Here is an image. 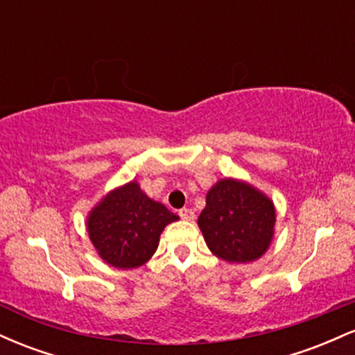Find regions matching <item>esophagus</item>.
Instances as JSON below:
<instances>
[{
	"mask_svg": "<svg viewBox=\"0 0 355 355\" xmlns=\"http://www.w3.org/2000/svg\"><path fill=\"white\" fill-rule=\"evenodd\" d=\"M178 215H180V218H183V220H193L195 218V214L191 209H182L180 211H178Z\"/></svg>",
	"mask_w": 355,
	"mask_h": 355,
	"instance_id": "1",
	"label": "esophagus"
}]
</instances>
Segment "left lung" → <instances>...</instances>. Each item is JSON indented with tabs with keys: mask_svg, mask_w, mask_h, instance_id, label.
I'll use <instances>...</instances> for the list:
<instances>
[{
	"mask_svg": "<svg viewBox=\"0 0 355 355\" xmlns=\"http://www.w3.org/2000/svg\"><path fill=\"white\" fill-rule=\"evenodd\" d=\"M275 209L247 183L223 178L207 193L198 217L207 245L218 259L245 263L266 254L274 235Z\"/></svg>",
	"mask_w": 355,
	"mask_h": 355,
	"instance_id": "1",
	"label": "left lung"
}]
</instances>
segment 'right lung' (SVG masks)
Listing matches in <instances>:
<instances>
[{"label":"right lung","mask_w":355,"mask_h":355,"mask_svg":"<svg viewBox=\"0 0 355 355\" xmlns=\"http://www.w3.org/2000/svg\"><path fill=\"white\" fill-rule=\"evenodd\" d=\"M175 220L177 215L130 182L93 209L88 234L105 262L116 268H135L155 254L162 230Z\"/></svg>","instance_id":"add662e5"}]
</instances>
